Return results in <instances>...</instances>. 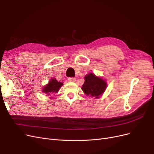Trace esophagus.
Here are the masks:
<instances>
[{
	"label": "esophagus",
	"instance_id": "34e87169",
	"mask_svg": "<svg viewBox=\"0 0 154 154\" xmlns=\"http://www.w3.org/2000/svg\"><path fill=\"white\" fill-rule=\"evenodd\" d=\"M68 80L70 82H75L76 78H69Z\"/></svg>",
	"mask_w": 154,
	"mask_h": 154
}]
</instances>
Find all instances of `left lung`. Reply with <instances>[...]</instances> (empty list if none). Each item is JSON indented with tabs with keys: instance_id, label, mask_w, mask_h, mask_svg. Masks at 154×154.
Returning a JSON list of instances; mask_svg holds the SVG:
<instances>
[{
	"instance_id": "obj_1",
	"label": "left lung",
	"mask_w": 154,
	"mask_h": 154,
	"mask_svg": "<svg viewBox=\"0 0 154 154\" xmlns=\"http://www.w3.org/2000/svg\"><path fill=\"white\" fill-rule=\"evenodd\" d=\"M85 82L82 89L87 96L99 98L106 88V82L103 79L97 77L94 74L90 73L85 76Z\"/></svg>"
}]
</instances>
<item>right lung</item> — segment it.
Returning a JSON list of instances; mask_svg holds the SVG:
<instances>
[{"label": "right lung", "instance_id": "right-lung-1", "mask_svg": "<svg viewBox=\"0 0 154 154\" xmlns=\"http://www.w3.org/2000/svg\"><path fill=\"white\" fill-rule=\"evenodd\" d=\"M62 85L63 83L58 82L55 78H52L49 82L48 84L44 86V88H43L42 89V92L48 95L52 94L53 93L58 92Z\"/></svg>", "mask_w": 154, "mask_h": 154}]
</instances>
